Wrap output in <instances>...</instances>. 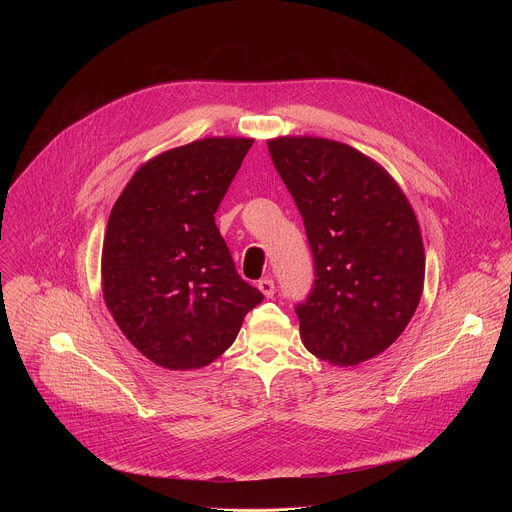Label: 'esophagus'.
<instances>
[{"label":"esophagus","mask_w":512,"mask_h":512,"mask_svg":"<svg viewBox=\"0 0 512 512\" xmlns=\"http://www.w3.org/2000/svg\"><path fill=\"white\" fill-rule=\"evenodd\" d=\"M259 289H261V294L265 298H273V294H275V281L271 277H263V279H259Z\"/></svg>","instance_id":"34e87169"}]
</instances>
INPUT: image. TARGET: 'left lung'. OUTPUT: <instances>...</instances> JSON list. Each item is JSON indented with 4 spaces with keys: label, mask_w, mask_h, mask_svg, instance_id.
Instances as JSON below:
<instances>
[{
    "label": "left lung",
    "mask_w": 512,
    "mask_h": 512,
    "mask_svg": "<svg viewBox=\"0 0 512 512\" xmlns=\"http://www.w3.org/2000/svg\"><path fill=\"white\" fill-rule=\"evenodd\" d=\"M314 257V285L296 306L306 348L352 367L387 350L413 318L425 253L411 204L395 180L346 143L269 141Z\"/></svg>",
    "instance_id": "8db88e82"
}]
</instances>
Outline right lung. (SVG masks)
<instances>
[{
    "mask_svg": "<svg viewBox=\"0 0 512 512\" xmlns=\"http://www.w3.org/2000/svg\"><path fill=\"white\" fill-rule=\"evenodd\" d=\"M253 139L208 137L143 164L103 241V296L127 340L170 371L210 364L263 294L235 269L214 212Z\"/></svg>",
    "mask_w": 512,
    "mask_h": 512,
    "instance_id": "1",
    "label": "right lung"
}]
</instances>
